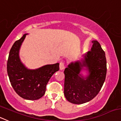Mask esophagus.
I'll return each instance as SVG.
<instances>
[{"instance_id":"esophagus-1","label":"esophagus","mask_w":121,"mask_h":121,"mask_svg":"<svg viewBox=\"0 0 121 121\" xmlns=\"http://www.w3.org/2000/svg\"><path fill=\"white\" fill-rule=\"evenodd\" d=\"M65 68V65H64V62H60L59 64V69L60 71L63 70Z\"/></svg>"}]
</instances>
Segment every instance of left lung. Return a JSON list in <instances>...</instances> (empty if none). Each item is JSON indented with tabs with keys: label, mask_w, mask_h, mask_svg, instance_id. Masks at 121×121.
I'll list each match as a JSON object with an SVG mask.
<instances>
[{
	"label": "left lung",
	"mask_w": 121,
	"mask_h": 121,
	"mask_svg": "<svg viewBox=\"0 0 121 121\" xmlns=\"http://www.w3.org/2000/svg\"><path fill=\"white\" fill-rule=\"evenodd\" d=\"M92 43L91 50L84 54L83 58L71 62L64 71V95L73 104H82L94 98L105 81V53L97 40ZM83 71H86V76L82 73Z\"/></svg>",
	"instance_id": "obj_1"
}]
</instances>
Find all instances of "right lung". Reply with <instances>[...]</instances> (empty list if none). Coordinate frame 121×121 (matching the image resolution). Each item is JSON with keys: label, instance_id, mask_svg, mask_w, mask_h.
<instances>
[{"label": "right lung", "instance_id": "add662e5", "mask_svg": "<svg viewBox=\"0 0 121 121\" xmlns=\"http://www.w3.org/2000/svg\"><path fill=\"white\" fill-rule=\"evenodd\" d=\"M27 34H24L12 46L7 62V72L16 93L24 99L35 100L44 96L47 84L53 73L59 71V64L46 65L34 69L27 68L19 57V50Z\"/></svg>", "mask_w": 121, "mask_h": 121}]
</instances>
